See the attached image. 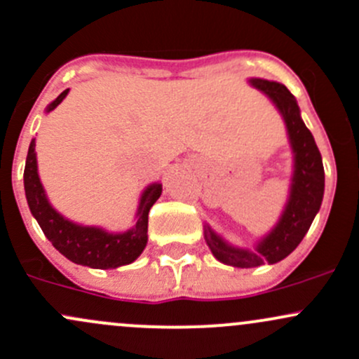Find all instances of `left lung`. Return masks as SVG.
Returning a JSON list of instances; mask_svg holds the SVG:
<instances>
[{"instance_id": "1", "label": "left lung", "mask_w": 359, "mask_h": 359, "mask_svg": "<svg viewBox=\"0 0 359 359\" xmlns=\"http://www.w3.org/2000/svg\"><path fill=\"white\" fill-rule=\"evenodd\" d=\"M255 88L262 89L277 104L287 126L290 144L294 151V177L290 186L289 203L284 215L256 251L229 246L208 227L205 239L218 262L237 269H252L263 263H277L294 251L306 236L313 218L318 213L325 187L322 154L315 144L311 132L299 116V107L285 86L278 82L251 79Z\"/></svg>"}]
</instances>
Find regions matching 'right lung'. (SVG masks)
Returning <instances> with one entry per match:
<instances>
[{"instance_id": "1", "label": "right lung", "mask_w": 359, "mask_h": 359, "mask_svg": "<svg viewBox=\"0 0 359 359\" xmlns=\"http://www.w3.org/2000/svg\"><path fill=\"white\" fill-rule=\"evenodd\" d=\"M69 89L63 90L58 97L48 107V111L55 110ZM24 187L30 213L43 229L44 236L51 244L62 252L65 258L77 265L90 269H116L134 262L148 243V215L151 206L156 203L161 194V184H153L142 194L137 210L135 227L123 233H108L103 229L82 227L65 220L60 213L53 210L44 194L43 184L37 175L36 141H30L27 161L24 170Z\"/></svg>"}]
</instances>
